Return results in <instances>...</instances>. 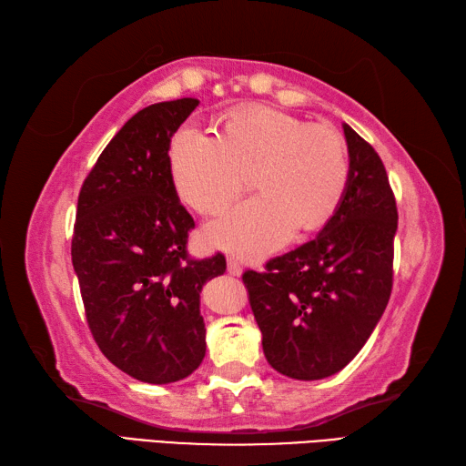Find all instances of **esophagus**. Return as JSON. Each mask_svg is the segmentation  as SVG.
Segmentation results:
<instances>
[{"mask_svg":"<svg viewBox=\"0 0 466 466\" xmlns=\"http://www.w3.org/2000/svg\"><path fill=\"white\" fill-rule=\"evenodd\" d=\"M227 270H229V275H237V277H239L241 275V263H239V260H237V258H227Z\"/></svg>","mask_w":466,"mask_h":466,"instance_id":"obj_1","label":"esophagus"}]
</instances>
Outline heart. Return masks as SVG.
Listing matches in <instances>:
<instances>
[{
	"label": "heart",
	"instance_id": "b5f03b06",
	"mask_svg": "<svg viewBox=\"0 0 466 466\" xmlns=\"http://www.w3.org/2000/svg\"><path fill=\"white\" fill-rule=\"evenodd\" d=\"M167 166L181 201L199 213L223 209L255 174L260 194L208 227L213 245L247 258L275 251L297 227L319 229L350 179L342 134L270 106L233 110L219 134L184 124L169 140Z\"/></svg>",
	"mask_w": 466,
	"mask_h": 466
}]
</instances>
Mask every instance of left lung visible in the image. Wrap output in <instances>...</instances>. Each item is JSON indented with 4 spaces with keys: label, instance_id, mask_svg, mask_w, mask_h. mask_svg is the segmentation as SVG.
Here are the masks:
<instances>
[{
    "label": "left lung",
    "instance_id": "obj_1",
    "mask_svg": "<svg viewBox=\"0 0 466 466\" xmlns=\"http://www.w3.org/2000/svg\"><path fill=\"white\" fill-rule=\"evenodd\" d=\"M350 179L338 211L312 241L245 270L268 364L322 380L364 348L390 302L397 203L380 154L344 124Z\"/></svg>",
    "mask_w": 466,
    "mask_h": 466
}]
</instances>
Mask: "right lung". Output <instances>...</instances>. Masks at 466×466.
Wrapping results in <instances>:
<instances>
[{
  "instance_id": "obj_1",
  "label": "right lung",
  "mask_w": 466,
  "mask_h": 466,
  "mask_svg": "<svg viewBox=\"0 0 466 466\" xmlns=\"http://www.w3.org/2000/svg\"><path fill=\"white\" fill-rule=\"evenodd\" d=\"M199 105L146 106L124 124L85 177L71 243L86 324L112 364L146 383L187 378L206 356L201 287L223 253H187L194 218L179 203L167 146Z\"/></svg>"
}]
</instances>
